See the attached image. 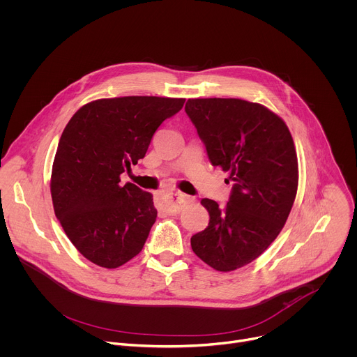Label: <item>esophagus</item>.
<instances>
[{"instance_id": "34e87169", "label": "esophagus", "mask_w": 357, "mask_h": 357, "mask_svg": "<svg viewBox=\"0 0 357 357\" xmlns=\"http://www.w3.org/2000/svg\"><path fill=\"white\" fill-rule=\"evenodd\" d=\"M189 196L182 193L181 190H167L164 193V204H165V208L169 211V213H179V210L182 208L183 204H186L189 202Z\"/></svg>"}]
</instances>
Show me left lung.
I'll return each instance as SVG.
<instances>
[{
	"mask_svg": "<svg viewBox=\"0 0 357 357\" xmlns=\"http://www.w3.org/2000/svg\"><path fill=\"white\" fill-rule=\"evenodd\" d=\"M185 111L208 158L234 182L229 202L203 199L208 227L190 238L197 257L228 273L256 260L292 210L298 155L287 123L267 107L241 98H189Z\"/></svg>",
	"mask_w": 357,
	"mask_h": 357,
	"instance_id": "1",
	"label": "left lung"
}]
</instances>
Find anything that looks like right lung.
I'll list each match as a JSON object with an SVG mask.
<instances>
[{
	"label": "right lung",
	"instance_id": "obj_1",
	"mask_svg": "<svg viewBox=\"0 0 357 357\" xmlns=\"http://www.w3.org/2000/svg\"><path fill=\"white\" fill-rule=\"evenodd\" d=\"M185 98L128 96L80 107L65 126L51 171L54 213L79 253L118 268L137 256L155 222L153 195L121 174L146 155L158 126Z\"/></svg>",
	"mask_w": 357,
	"mask_h": 357
}]
</instances>
